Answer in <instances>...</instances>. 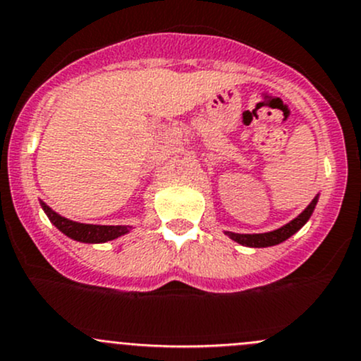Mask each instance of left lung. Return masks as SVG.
I'll return each instance as SVG.
<instances>
[{
  "label": "left lung",
  "mask_w": 361,
  "mask_h": 361,
  "mask_svg": "<svg viewBox=\"0 0 361 361\" xmlns=\"http://www.w3.org/2000/svg\"><path fill=\"white\" fill-rule=\"evenodd\" d=\"M318 202V195L314 197L310 202V206L306 207L298 218H294L292 221L287 223V225L280 226V228L267 231V233H233V231H225V235H228L231 240L238 242L240 245H245V247H271V245L280 244V242L287 240V238L292 237L298 230H301L302 226L306 225V221L313 214L314 206Z\"/></svg>",
  "instance_id": "left-lung-1"
}]
</instances>
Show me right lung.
Masks as SVG:
<instances>
[{"mask_svg":"<svg viewBox=\"0 0 361 361\" xmlns=\"http://www.w3.org/2000/svg\"><path fill=\"white\" fill-rule=\"evenodd\" d=\"M41 207L47 212L48 219L56 226L63 235L74 238L78 242H85V244H102V242L114 240V238L126 235L131 230L128 225H86V223L72 221V219L63 218L59 212H55L50 206L39 200Z\"/></svg>","mask_w":361,"mask_h":361,"instance_id":"right-lung-1","label":"right lung"}]
</instances>
